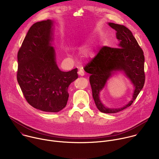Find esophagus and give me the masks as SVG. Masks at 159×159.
I'll return each instance as SVG.
<instances>
[{
    "label": "esophagus",
    "instance_id": "esophagus-1",
    "mask_svg": "<svg viewBox=\"0 0 159 159\" xmlns=\"http://www.w3.org/2000/svg\"><path fill=\"white\" fill-rule=\"evenodd\" d=\"M78 74L80 75V76H84V71L82 70H79V72H78Z\"/></svg>",
    "mask_w": 159,
    "mask_h": 159
}]
</instances>
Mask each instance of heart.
Returning <instances> with one entry per match:
<instances>
[{
    "instance_id": "b5f03b06",
    "label": "heart",
    "mask_w": 159,
    "mask_h": 159,
    "mask_svg": "<svg viewBox=\"0 0 159 159\" xmlns=\"http://www.w3.org/2000/svg\"><path fill=\"white\" fill-rule=\"evenodd\" d=\"M82 53L87 58H94L98 53L97 47H87L84 48Z\"/></svg>"
}]
</instances>
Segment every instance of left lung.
<instances>
[{
  "mask_svg": "<svg viewBox=\"0 0 159 159\" xmlns=\"http://www.w3.org/2000/svg\"><path fill=\"white\" fill-rule=\"evenodd\" d=\"M116 30L118 48L103 47L96 56L84 67L89 77L93 97L98 109L104 113H116L130 106L143 87L145 80L143 52L131 31L123 25L109 22ZM117 71H123L135 89L132 100L123 108H109L102 103L99 94L107 80Z\"/></svg>",
  "mask_w": 159,
  "mask_h": 159,
  "instance_id": "obj_1",
  "label": "left lung"
}]
</instances>
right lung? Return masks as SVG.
<instances>
[{
  "mask_svg": "<svg viewBox=\"0 0 159 159\" xmlns=\"http://www.w3.org/2000/svg\"><path fill=\"white\" fill-rule=\"evenodd\" d=\"M53 21L37 22L29 30L17 53V79L27 102L45 112L63 109L69 99L68 88L78 78L77 69L62 72L57 66Z\"/></svg>",
  "mask_w": 159,
  "mask_h": 159,
  "instance_id": "add662e5",
  "label": "right lung"
}]
</instances>
